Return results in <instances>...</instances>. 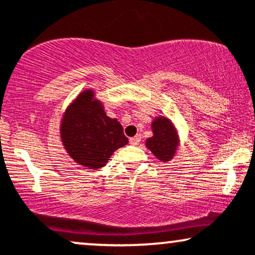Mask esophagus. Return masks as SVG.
<instances>
[{"label":"esophagus","instance_id":"obj_1","mask_svg":"<svg viewBox=\"0 0 255 255\" xmlns=\"http://www.w3.org/2000/svg\"><path fill=\"white\" fill-rule=\"evenodd\" d=\"M140 140H141V135H135V136H133V137H130L129 139V142H130V145H139V142H140Z\"/></svg>","mask_w":255,"mask_h":255}]
</instances>
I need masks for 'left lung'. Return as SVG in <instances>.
Returning <instances> with one entry per match:
<instances>
[{"label":"left lung","instance_id":"obj_1","mask_svg":"<svg viewBox=\"0 0 255 255\" xmlns=\"http://www.w3.org/2000/svg\"><path fill=\"white\" fill-rule=\"evenodd\" d=\"M153 135L146 140V147L158 160L167 162L176 155L180 140L178 131L170 119L157 116L152 121Z\"/></svg>","mask_w":255,"mask_h":255}]
</instances>
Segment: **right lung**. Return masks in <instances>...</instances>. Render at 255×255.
I'll list each match as a JSON object with an SVG mask.
<instances>
[{"mask_svg": "<svg viewBox=\"0 0 255 255\" xmlns=\"http://www.w3.org/2000/svg\"><path fill=\"white\" fill-rule=\"evenodd\" d=\"M59 129L67 154L90 170L106 166L113 153L128 143L121 124L107 116L103 103L91 89L82 91L69 104Z\"/></svg>", "mask_w": 255, "mask_h": 255, "instance_id": "right-lung-1", "label": "right lung"}]
</instances>
